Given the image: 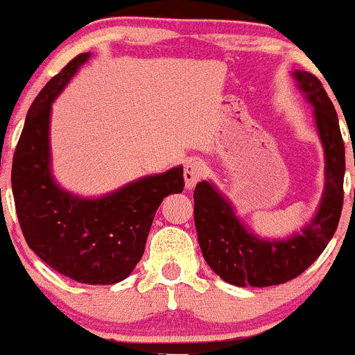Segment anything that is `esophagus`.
Segmentation results:
<instances>
[{
    "instance_id": "obj_1",
    "label": "esophagus",
    "mask_w": 355,
    "mask_h": 355,
    "mask_svg": "<svg viewBox=\"0 0 355 355\" xmlns=\"http://www.w3.org/2000/svg\"><path fill=\"white\" fill-rule=\"evenodd\" d=\"M203 173H205V164L202 160H190L185 165V187L187 189H193L195 183L200 182Z\"/></svg>"
}]
</instances>
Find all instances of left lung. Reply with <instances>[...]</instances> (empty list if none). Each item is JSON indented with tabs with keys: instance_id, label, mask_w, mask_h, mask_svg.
I'll return each instance as SVG.
<instances>
[{
	"instance_id": "obj_1",
	"label": "left lung",
	"mask_w": 355,
	"mask_h": 355,
	"mask_svg": "<svg viewBox=\"0 0 355 355\" xmlns=\"http://www.w3.org/2000/svg\"><path fill=\"white\" fill-rule=\"evenodd\" d=\"M313 120L324 148V191L313 217L300 232L285 239L257 235L235 214L215 183L202 180L193 191L195 229L205 262L220 279L237 287H270L295 279L317 260L331 242L344 202L345 148L339 118L324 87L312 73H291Z\"/></svg>"
}]
</instances>
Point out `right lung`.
<instances>
[{"label": "right lung", "mask_w": 355, "mask_h": 355, "mask_svg": "<svg viewBox=\"0 0 355 355\" xmlns=\"http://www.w3.org/2000/svg\"><path fill=\"white\" fill-rule=\"evenodd\" d=\"M89 56L73 58L31 103L13 157L11 187L28 247L44 263L76 282L112 285L132 274L162 200L180 193L185 183L178 165L101 197H80L60 187L51 168V105Z\"/></svg>", "instance_id": "1"}]
</instances>
